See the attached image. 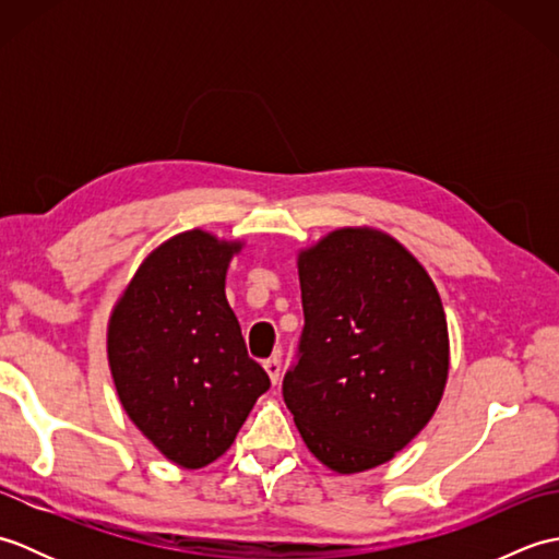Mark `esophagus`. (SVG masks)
<instances>
[{
  "label": "esophagus",
  "instance_id": "obj_1",
  "mask_svg": "<svg viewBox=\"0 0 559 559\" xmlns=\"http://www.w3.org/2000/svg\"><path fill=\"white\" fill-rule=\"evenodd\" d=\"M264 370L269 372L273 384L281 382V358H278V355H271L269 360H264Z\"/></svg>",
  "mask_w": 559,
  "mask_h": 559
}]
</instances>
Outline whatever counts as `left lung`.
I'll use <instances>...</instances> for the list:
<instances>
[{
  "instance_id": "obj_1",
  "label": "left lung",
  "mask_w": 559,
  "mask_h": 559,
  "mask_svg": "<svg viewBox=\"0 0 559 559\" xmlns=\"http://www.w3.org/2000/svg\"><path fill=\"white\" fill-rule=\"evenodd\" d=\"M305 326L283 399L307 449L360 473L406 447L444 394L449 336L432 278L394 237L341 228L298 257Z\"/></svg>"
}]
</instances>
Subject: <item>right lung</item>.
I'll use <instances>...</instances> for the list:
<instances>
[{
  "mask_svg": "<svg viewBox=\"0 0 559 559\" xmlns=\"http://www.w3.org/2000/svg\"><path fill=\"white\" fill-rule=\"evenodd\" d=\"M240 247L204 230L170 237L144 259L110 317L117 396L153 447L182 468L225 454L271 386L225 300V271Z\"/></svg>",
  "mask_w": 559,
  "mask_h": 559,
  "instance_id": "add662e5",
  "label": "right lung"
}]
</instances>
